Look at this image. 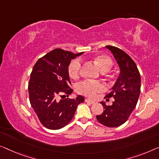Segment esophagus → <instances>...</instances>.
<instances>
[{
    "label": "esophagus",
    "mask_w": 159,
    "mask_h": 159,
    "mask_svg": "<svg viewBox=\"0 0 159 159\" xmlns=\"http://www.w3.org/2000/svg\"><path fill=\"white\" fill-rule=\"evenodd\" d=\"M85 101H86V102L91 103V104H94L95 103H96L94 101L91 100V99H89V98H86V100H85Z\"/></svg>",
    "instance_id": "obj_1"
}]
</instances>
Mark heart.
Instances as JSON below:
<instances>
[{"instance_id":"heart-1","label":"heart","mask_w":159,"mask_h":159,"mask_svg":"<svg viewBox=\"0 0 159 159\" xmlns=\"http://www.w3.org/2000/svg\"><path fill=\"white\" fill-rule=\"evenodd\" d=\"M94 62L102 72L108 71L113 65L112 60L109 57L104 55H100L96 57L94 59ZM80 70H81V63L79 59L73 61L68 66V73L73 79H78L79 77ZM77 89L80 93L89 97H93L96 93L103 91L104 90V86L101 82L84 80L78 85Z\"/></svg>"}]
</instances>
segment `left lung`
Instances as JSON below:
<instances>
[{
  "instance_id": "left-lung-1",
  "label": "left lung",
  "mask_w": 159,
  "mask_h": 159,
  "mask_svg": "<svg viewBox=\"0 0 159 159\" xmlns=\"http://www.w3.org/2000/svg\"><path fill=\"white\" fill-rule=\"evenodd\" d=\"M106 48L113 54L120 73L110 93L105 97H113L114 101L111 106L100 102L104 111L96 118L101 124L113 128L124 124L136 108L141 91V75L136 63L126 53L114 46H106Z\"/></svg>"
}]
</instances>
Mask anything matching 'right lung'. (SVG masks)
Segmentation results:
<instances>
[{"mask_svg": "<svg viewBox=\"0 0 159 159\" xmlns=\"http://www.w3.org/2000/svg\"><path fill=\"white\" fill-rule=\"evenodd\" d=\"M83 53L56 48L39 59L33 68L28 84L30 103L47 129L57 130L66 126L73 118L77 106L85 100L80 95L75 99H58L61 93L69 95L73 92L68 66L72 59Z\"/></svg>", "mask_w": 159, "mask_h": 159, "instance_id": "add662e5", "label": "right lung"}]
</instances>
